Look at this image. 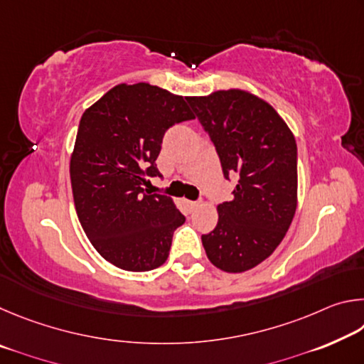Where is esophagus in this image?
<instances>
[{
  "label": "esophagus",
  "instance_id": "1",
  "mask_svg": "<svg viewBox=\"0 0 364 364\" xmlns=\"http://www.w3.org/2000/svg\"><path fill=\"white\" fill-rule=\"evenodd\" d=\"M188 205H189L191 210H196V208L200 205V200H196V202H194V200H191V202H188Z\"/></svg>",
  "mask_w": 364,
  "mask_h": 364
}]
</instances>
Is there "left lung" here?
<instances>
[{
	"label": "left lung",
	"instance_id": "obj_1",
	"mask_svg": "<svg viewBox=\"0 0 364 364\" xmlns=\"http://www.w3.org/2000/svg\"><path fill=\"white\" fill-rule=\"evenodd\" d=\"M218 152L232 199L217 207L218 223L202 234L205 254L226 273H242L273 254L297 208V144L273 106L245 90L188 96Z\"/></svg>",
	"mask_w": 364,
	"mask_h": 364
}]
</instances>
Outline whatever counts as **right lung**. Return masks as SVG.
Masks as SVG:
<instances>
[{
	"instance_id": "1",
	"label": "right lung",
	"mask_w": 364,
	"mask_h": 364,
	"mask_svg": "<svg viewBox=\"0 0 364 364\" xmlns=\"http://www.w3.org/2000/svg\"><path fill=\"white\" fill-rule=\"evenodd\" d=\"M193 119L186 97L149 83L117 85L83 112L70 157L73 202L90 242L117 268L149 271L168 258L186 218L171 197L143 184L162 176L165 132Z\"/></svg>"
}]
</instances>
